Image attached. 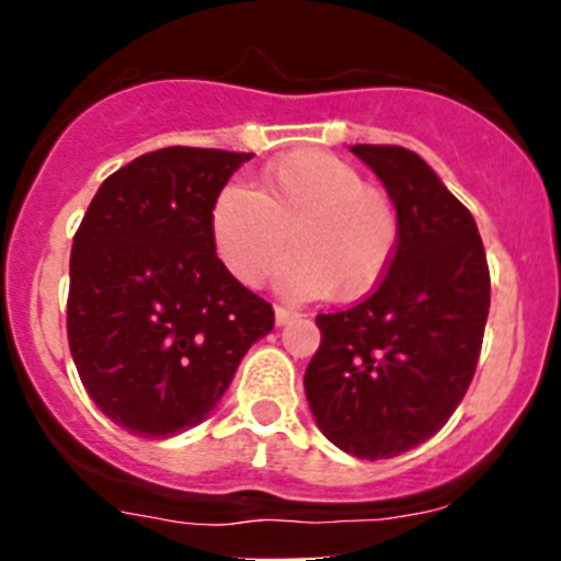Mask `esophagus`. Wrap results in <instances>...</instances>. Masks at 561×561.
<instances>
[{
	"instance_id": "esophagus-1",
	"label": "esophagus",
	"mask_w": 561,
	"mask_h": 561,
	"mask_svg": "<svg viewBox=\"0 0 561 561\" xmlns=\"http://www.w3.org/2000/svg\"><path fill=\"white\" fill-rule=\"evenodd\" d=\"M297 311L295 309H286V306H275V323L277 325H286L291 323V320H297Z\"/></svg>"
}]
</instances>
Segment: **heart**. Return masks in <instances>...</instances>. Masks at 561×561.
I'll use <instances>...</instances> for the list:
<instances>
[{
  "instance_id": "heart-1",
  "label": "heart",
  "mask_w": 561,
  "mask_h": 561,
  "mask_svg": "<svg viewBox=\"0 0 561 561\" xmlns=\"http://www.w3.org/2000/svg\"><path fill=\"white\" fill-rule=\"evenodd\" d=\"M210 236L221 264L257 286L284 255L277 289L291 300L325 291L356 300L379 286L399 250V213L390 193L362 182L351 162L304 148L270 162L257 191L227 182L210 207Z\"/></svg>"
}]
</instances>
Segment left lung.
Returning a JSON list of instances; mask_svg holds the SVG:
<instances>
[{
	"instance_id": "left-lung-1",
	"label": "left lung",
	"mask_w": 561,
	"mask_h": 561,
	"mask_svg": "<svg viewBox=\"0 0 561 561\" xmlns=\"http://www.w3.org/2000/svg\"><path fill=\"white\" fill-rule=\"evenodd\" d=\"M399 213V250L374 295L317 314L304 376L325 438L354 458H396L433 438L474 376L492 300L472 213L401 146H351Z\"/></svg>"
}]
</instances>
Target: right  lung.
Instances as JSON below:
<instances>
[{
	"label": "right lung",
	"instance_id": "obj_1",
	"mask_svg": "<svg viewBox=\"0 0 561 561\" xmlns=\"http://www.w3.org/2000/svg\"><path fill=\"white\" fill-rule=\"evenodd\" d=\"M252 153L171 146L114 171L69 255L67 336L89 399L142 438L196 427L275 311L227 272L216 193Z\"/></svg>",
	"mask_w": 561,
	"mask_h": 561
}]
</instances>
